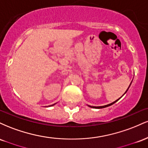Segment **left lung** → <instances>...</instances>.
Masks as SVG:
<instances>
[{"label":"left lung","instance_id":"obj_1","mask_svg":"<svg viewBox=\"0 0 148 148\" xmlns=\"http://www.w3.org/2000/svg\"><path fill=\"white\" fill-rule=\"evenodd\" d=\"M130 86H129V88H130ZM129 88H128V89H129ZM128 89H127V90H128ZM127 91H126V92H125V93H126V92H127ZM120 98H121V97H120ZM119 99H120V98H119V99H118L115 100V101H113V102H112V103H109V104H107V105H105V106H88L91 107V108H105V107H107V106H111V105H112V104H113V103H115V102H116V101H118Z\"/></svg>","mask_w":148,"mask_h":148}]
</instances>
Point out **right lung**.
Returning <instances> with one entry per match:
<instances>
[{"label":"right lung","mask_w":148,"mask_h":148,"mask_svg":"<svg viewBox=\"0 0 148 148\" xmlns=\"http://www.w3.org/2000/svg\"><path fill=\"white\" fill-rule=\"evenodd\" d=\"M53 105H54V104H53V105H51V106H53Z\"/></svg>","instance_id":"obj_1"}]
</instances>
